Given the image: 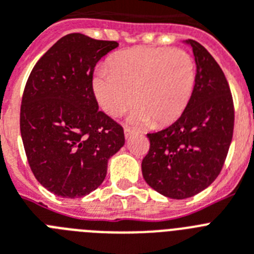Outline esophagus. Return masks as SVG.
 Here are the masks:
<instances>
[{
    "label": "esophagus",
    "mask_w": 254,
    "mask_h": 254,
    "mask_svg": "<svg viewBox=\"0 0 254 254\" xmlns=\"http://www.w3.org/2000/svg\"><path fill=\"white\" fill-rule=\"evenodd\" d=\"M135 129H132L129 128V127H126L125 128V136H126V139H129L132 135H135Z\"/></svg>",
    "instance_id": "1"
}]
</instances>
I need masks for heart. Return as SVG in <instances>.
Masks as SVG:
<instances>
[{
    "mask_svg": "<svg viewBox=\"0 0 254 254\" xmlns=\"http://www.w3.org/2000/svg\"><path fill=\"white\" fill-rule=\"evenodd\" d=\"M197 83V66L190 53L171 48L137 47L115 54L96 71L92 89L110 117L133 104L129 122L165 126L186 112Z\"/></svg>",
    "mask_w": 254,
    "mask_h": 254,
    "instance_id": "heart-1",
    "label": "heart"
}]
</instances>
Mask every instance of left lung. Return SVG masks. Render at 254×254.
Listing matches in <instances>:
<instances>
[{
    "mask_svg": "<svg viewBox=\"0 0 254 254\" xmlns=\"http://www.w3.org/2000/svg\"><path fill=\"white\" fill-rule=\"evenodd\" d=\"M197 83L193 97L177 122L148 133L149 152L141 162L142 177L158 193L175 200L192 197L221 173L234 133V102L227 79L217 61L194 40Z\"/></svg>",
    "mask_w": 254,
    "mask_h": 254,
    "instance_id": "1",
    "label": "left lung"
}]
</instances>
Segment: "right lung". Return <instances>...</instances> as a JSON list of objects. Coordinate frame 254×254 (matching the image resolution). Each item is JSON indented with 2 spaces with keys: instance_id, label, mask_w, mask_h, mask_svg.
<instances>
[{
  "instance_id": "obj_1",
  "label": "right lung",
  "mask_w": 254,
  "mask_h": 254,
  "mask_svg": "<svg viewBox=\"0 0 254 254\" xmlns=\"http://www.w3.org/2000/svg\"><path fill=\"white\" fill-rule=\"evenodd\" d=\"M117 47L70 33L29 74L20 106L23 145L35 178L57 196L83 197L100 187L109 158L125 145L123 127L98 110L92 89L96 64Z\"/></svg>"
}]
</instances>
